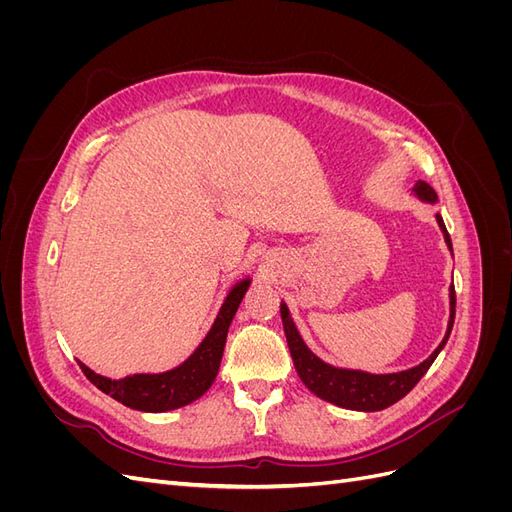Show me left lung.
I'll return each mask as SVG.
<instances>
[{
	"mask_svg": "<svg viewBox=\"0 0 512 512\" xmlns=\"http://www.w3.org/2000/svg\"><path fill=\"white\" fill-rule=\"evenodd\" d=\"M414 194L431 205L438 200L436 192H433L431 185H427L425 181H418L414 185ZM436 220L444 232L446 245L453 250L451 237H448L440 213L436 215ZM280 312H282L284 333L288 339V348H290V356L294 361V369H297V374L307 389L314 395H318L320 399L331 401V404H335L339 408L376 412V410L389 408L401 397H406L414 389L416 382L427 374V369L431 367L433 361H436V356L448 342V335H451L453 322H455V286H451V318H448L446 335L440 342V346L433 350L429 359H425L421 365H416L406 371H397V374H367V371L339 369V367H333L329 363L320 361L318 356L305 346L297 327H294V322L290 318L286 303L280 305Z\"/></svg>",
	"mask_w": 512,
	"mask_h": 512,
	"instance_id": "left-lung-1",
	"label": "left lung"
}]
</instances>
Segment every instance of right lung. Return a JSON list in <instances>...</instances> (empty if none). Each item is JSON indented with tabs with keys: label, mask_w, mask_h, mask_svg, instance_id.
<instances>
[{
	"label": "right lung",
	"mask_w": 512,
	"mask_h": 512,
	"mask_svg": "<svg viewBox=\"0 0 512 512\" xmlns=\"http://www.w3.org/2000/svg\"><path fill=\"white\" fill-rule=\"evenodd\" d=\"M247 288H250V277L232 286L207 337L179 367L162 371V374H134L121 380H111L96 374V371H91L79 361L83 374L102 393L111 395L119 404L132 410L168 412L192 404V401L209 391V386L218 376L228 327L237 314Z\"/></svg>",
	"instance_id": "right-lung-1"
}]
</instances>
